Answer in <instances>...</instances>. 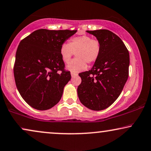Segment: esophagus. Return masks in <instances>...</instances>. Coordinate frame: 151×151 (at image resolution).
Returning <instances> with one entry per match:
<instances>
[{
	"label": "esophagus",
	"mask_w": 151,
	"mask_h": 151,
	"mask_svg": "<svg viewBox=\"0 0 151 151\" xmlns=\"http://www.w3.org/2000/svg\"><path fill=\"white\" fill-rule=\"evenodd\" d=\"M71 77H76V76H78V73H75V72H71Z\"/></svg>",
	"instance_id": "1"
}]
</instances>
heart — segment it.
<instances>
[{"label":"heart","instance_id":"b5f03b06","mask_svg":"<svg viewBox=\"0 0 151 151\" xmlns=\"http://www.w3.org/2000/svg\"><path fill=\"white\" fill-rule=\"evenodd\" d=\"M101 52V42L88 35L71 38L68 44H63L60 47V54L64 63H67L76 52V58L68 63L66 68L71 72L83 71L87 68V63L92 64L99 59Z\"/></svg>","mask_w":151,"mask_h":151}]
</instances>
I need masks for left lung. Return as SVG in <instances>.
Returning <instances> with one entry per match:
<instances>
[{
    "label": "left lung",
    "mask_w": 151,
    "mask_h": 151,
    "mask_svg": "<svg viewBox=\"0 0 151 151\" xmlns=\"http://www.w3.org/2000/svg\"><path fill=\"white\" fill-rule=\"evenodd\" d=\"M101 42V52L93 67L80 73L78 95L82 104L92 110L110 106L128 78L130 55L119 37L108 30H87Z\"/></svg>",
    "instance_id": "left-lung-1"
}]
</instances>
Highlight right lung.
Listing matches in <instances>:
<instances>
[{"instance_id":"right-lung-1","label":"right lung","mask_w":151,"mask_h":151,"mask_svg":"<svg viewBox=\"0 0 151 151\" xmlns=\"http://www.w3.org/2000/svg\"><path fill=\"white\" fill-rule=\"evenodd\" d=\"M76 32L40 29L21 41L16 52L14 76L21 97L33 108L46 110L61 99L71 76L64 69L60 49Z\"/></svg>"}]
</instances>
